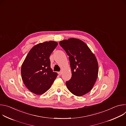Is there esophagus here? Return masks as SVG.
<instances>
[{"instance_id": "obj_1", "label": "esophagus", "mask_w": 126, "mask_h": 126, "mask_svg": "<svg viewBox=\"0 0 126 126\" xmlns=\"http://www.w3.org/2000/svg\"><path fill=\"white\" fill-rule=\"evenodd\" d=\"M58 74H59V75H61L62 74V72H61V71H60V72H58Z\"/></svg>"}]
</instances>
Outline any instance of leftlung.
<instances>
[{"label":"left lung","mask_w":126,"mask_h":126,"mask_svg":"<svg viewBox=\"0 0 126 126\" xmlns=\"http://www.w3.org/2000/svg\"><path fill=\"white\" fill-rule=\"evenodd\" d=\"M60 46L69 56L71 79L66 82L69 90L82 96L92 89L98 77V63L95 55L83 41L69 38L60 41Z\"/></svg>","instance_id":"left-lung-1"}]
</instances>
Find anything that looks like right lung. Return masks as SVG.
Listing matches in <instances>:
<instances>
[{
  "mask_svg": "<svg viewBox=\"0 0 126 126\" xmlns=\"http://www.w3.org/2000/svg\"><path fill=\"white\" fill-rule=\"evenodd\" d=\"M58 45L49 41L34 46L24 60L21 69L22 79L32 93L41 95L50 88L58 74L50 67L49 57Z\"/></svg>",
  "mask_w": 126,
  "mask_h": 126,
  "instance_id": "obj_1",
  "label": "right lung"
}]
</instances>
